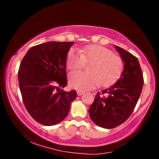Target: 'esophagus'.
Instances as JSON below:
<instances>
[{
    "mask_svg": "<svg viewBox=\"0 0 159 159\" xmlns=\"http://www.w3.org/2000/svg\"><path fill=\"white\" fill-rule=\"evenodd\" d=\"M84 93V92H83V91H82V90H77V94H78V95H82Z\"/></svg>",
    "mask_w": 159,
    "mask_h": 159,
    "instance_id": "1",
    "label": "esophagus"
}]
</instances>
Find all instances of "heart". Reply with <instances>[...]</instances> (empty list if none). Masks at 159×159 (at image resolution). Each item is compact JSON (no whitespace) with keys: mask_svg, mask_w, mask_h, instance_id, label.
Instances as JSON below:
<instances>
[{"mask_svg":"<svg viewBox=\"0 0 159 159\" xmlns=\"http://www.w3.org/2000/svg\"><path fill=\"white\" fill-rule=\"evenodd\" d=\"M85 64L89 71H73L69 76V83L72 88L81 90L93 89L99 83L109 86L121 76L124 62L121 58L101 45H90L78 51L71 49L67 53L66 65L69 70L80 69Z\"/></svg>","mask_w":159,"mask_h":159,"instance_id":"b5f03b06","label":"heart"}]
</instances>
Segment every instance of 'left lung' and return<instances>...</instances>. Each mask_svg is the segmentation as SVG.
Returning <instances> with one entry per match:
<instances>
[{"label": "left lung", "mask_w": 159, "mask_h": 159, "mask_svg": "<svg viewBox=\"0 0 159 159\" xmlns=\"http://www.w3.org/2000/svg\"><path fill=\"white\" fill-rule=\"evenodd\" d=\"M115 47L124 61L123 73L114 85L97 94L88 111L96 125L107 129L121 125L130 117L144 84L138 58L121 48Z\"/></svg>", "instance_id": "1"}]
</instances>
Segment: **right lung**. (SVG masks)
Masks as SVG:
<instances>
[{
  "label": "right lung",
  "instance_id": "add662e5",
  "mask_svg": "<svg viewBox=\"0 0 159 159\" xmlns=\"http://www.w3.org/2000/svg\"><path fill=\"white\" fill-rule=\"evenodd\" d=\"M73 42L51 41L35 45L26 52L18 71L24 104L31 116L44 125L60 123L68 115L76 90L67 85L66 60Z\"/></svg>",
  "mask_w": 159,
  "mask_h": 159
}]
</instances>
